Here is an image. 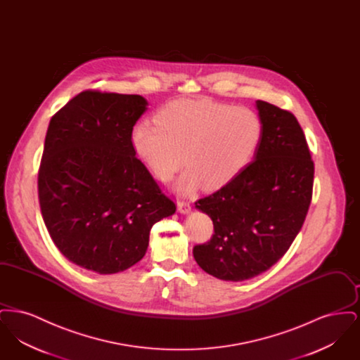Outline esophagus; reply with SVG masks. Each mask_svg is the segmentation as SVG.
I'll return each instance as SVG.
<instances>
[{"mask_svg": "<svg viewBox=\"0 0 360 360\" xmlns=\"http://www.w3.org/2000/svg\"><path fill=\"white\" fill-rule=\"evenodd\" d=\"M178 212H181V213H188L190 212V209H191V205H190V202L188 201H184V200H181V201H178Z\"/></svg>", "mask_w": 360, "mask_h": 360, "instance_id": "esophagus-1", "label": "esophagus"}]
</instances>
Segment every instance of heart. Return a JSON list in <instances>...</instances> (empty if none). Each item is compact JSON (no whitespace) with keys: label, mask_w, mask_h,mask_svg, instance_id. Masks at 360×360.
<instances>
[{"label":"heart","mask_w":360,"mask_h":360,"mask_svg":"<svg viewBox=\"0 0 360 360\" xmlns=\"http://www.w3.org/2000/svg\"><path fill=\"white\" fill-rule=\"evenodd\" d=\"M141 121L132 131V146L147 170L170 182L184 166L179 188L201 184L214 190L232 182L252 162L263 139V122L247 106L209 98L175 100Z\"/></svg>","instance_id":"1"}]
</instances>
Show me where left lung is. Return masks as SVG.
Listing matches in <instances>:
<instances>
[{"label":"left lung","mask_w":360,"mask_h":360,"mask_svg":"<svg viewBox=\"0 0 360 360\" xmlns=\"http://www.w3.org/2000/svg\"><path fill=\"white\" fill-rule=\"evenodd\" d=\"M263 139L244 172L195 201L214 226L193 255L207 274L239 282L269 270L290 248L308 214L314 163L295 116L257 101Z\"/></svg>","instance_id":"left-lung-1"}]
</instances>
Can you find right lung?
I'll use <instances>...</instances> for the list:
<instances>
[{"label":"right lung","mask_w":360,"mask_h":360,"mask_svg":"<svg viewBox=\"0 0 360 360\" xmlns=\"http://www.w3.org/2000/svg\"><path fill=\"white\" fill-rule=\"evenodd\" d=\"M137 94L84 90L50 121L37 175L52 241L70 262L115 274L144 257L150 231L176 206L137 159Z\"/></svg>","instance_id":"right-lung-1"}]
</instances>
